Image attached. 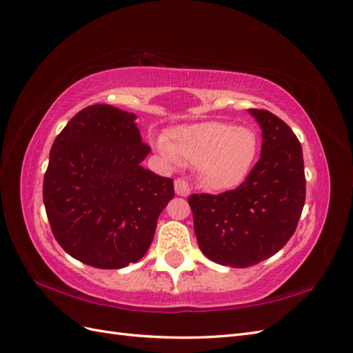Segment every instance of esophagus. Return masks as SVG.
I'll return each instance as SVG.
<instances>
[{"label":"esophagus","instance_id":"esophagus-1","mask_svg":"<svg viewBox=\"0 0 353 353\" xmlns=\"http://www.w3.org/2000/svg\"><path fill=\"white\" fill-rule=\"evenodd\" d=\"M174 190L176 194L180 196H188L190 194V186L183 179H177L174 180Z\"/></svg>","mask_w":353,"mask_h":353}]
</instances>
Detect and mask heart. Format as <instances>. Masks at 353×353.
I'll return each mask as SVG.
<instances>
[{
    "label": "heart",
    "mask_w": 353,
    "mask_h": 353,
    "mask_svg": "<svg viewBox=\"0 0 353 353\" xmlns=\"http://www.w3.org/2000/svg\"><path fill=\"white\" fill-rule=\"evenodd\" d=\"M158 152L170 164L185 159L198 167L201 182L213 190L236 188L250 173L259 150L253 130L207 121L173 128L168 140L157 142Z\"/></svg>",
    "instance_id": "obj_1"
}]
</instances>
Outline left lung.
Returning <instances> with one entry per match:
<instances>
[{"label": "left lung", "mask_w": 353, "mask_h": 353, "mask_svg": "<svg viewBox=\"0 0 353 353\" xmlns=\"http://www.w3.org/2000/svg\"><path fill=\"white\" fill-rule=\"evenodd\" d=\"M248 110L263 137L253 170L232 190L189 196L201 251L232 268L276 254L296 232L306 199L303 150L293 130L269 110Z\"/></svg>", "instance_id": "8db88e82"}]
</instances>
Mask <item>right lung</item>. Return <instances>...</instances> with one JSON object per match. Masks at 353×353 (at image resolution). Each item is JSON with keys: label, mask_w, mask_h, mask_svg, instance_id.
Returning a JSON list of instances; mask_svg holds the SVG:
<instances>
[{"label": "right lung", "mask_w": 353, "mask_h": 353, "mask_svg": "<svg viewBox=\"0 0 353 353\" xmlns=\"http://www.w3.org/2000/svg\"><path fill=\"white\" fill-rule=\"evenodd\" d=\"M134 119L110 105L87 106L50 150L48 223L59 245L88 266L121 269L142 259L174 196L173 179L140 165L150 148Z\"/></svg>", "instance_id": "add662e5"}]
</instances>
